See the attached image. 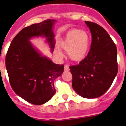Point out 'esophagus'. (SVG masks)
Here are the masks:
<instances>
[{
	"instance_id": "esophagus-1",
	"label": "esophagus",
	"mask_w": 126,
	"mask_h": 126,
	"mask_svg": "<svg viewBox=\"0 0 126 126\" xmlns=\"http://www.w3.org/2000/svg\"><path fill=\"white\" fill-rule=\"evenodd\" d=\"M64 70L65 71H69V67L68 65H65V67H64Z\"/></svg>"
}]
</instances>
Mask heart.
<instances>
[{"instance_id": "obj_1", "label": "heart", "mask_w": 126, "mask_h": 126, "mask_svg": "<svg viewBox=\"0 0 126 126\" xmlns=\"http://www.w3.org/2000/svg\"><path fill=\"white\" fill-rule=\"evenodd\" d=\"M59 47L67 51L68 57L71 61L80 62L84 60L90 48V35L87 31L79 29H72L67 31L58 42ZM55 55L60 57L61 53L54 50Z\"/></svg>"}]
</instances>
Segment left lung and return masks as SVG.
<instances>
[{
  "instance_id": "obj_1",
  "label": "left lung",
  "mask_w": 126,
  "mask_h": 126,
  "mask_svg": "<svg viewBox=\"0 0 126 126\" xmlns=\"http://www.w3.org/2000/svg\"><path fill=\"white\" fill-rule=\"evenodd\" d=\"M92 34L91 48L78 65L70 67L72 86L82 97L103 95L112 84L118 73L117 49L109 34L95 23L86 21Z\"/></svg>"
}]
</instances>
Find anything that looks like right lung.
<instances>
[{"label":"right lung","mask_w":126,"mask_h":126,"mask_svg":"<svg viewBox=\"0 0 126 126\" xmlns=\"http://www.w3.org/2000/svg\"><path fill=\"white\" fill-rule=\"evenodd\" d=\"M55 21L47 19L23 29L12 40L6 56V68L13 90L36 105L45 103L55 94L54 81L63 73L64 65L55 64L42 55L30 40L44 37L53 52Z\"/></svg>","instance_id":"1"}]
</instances>
